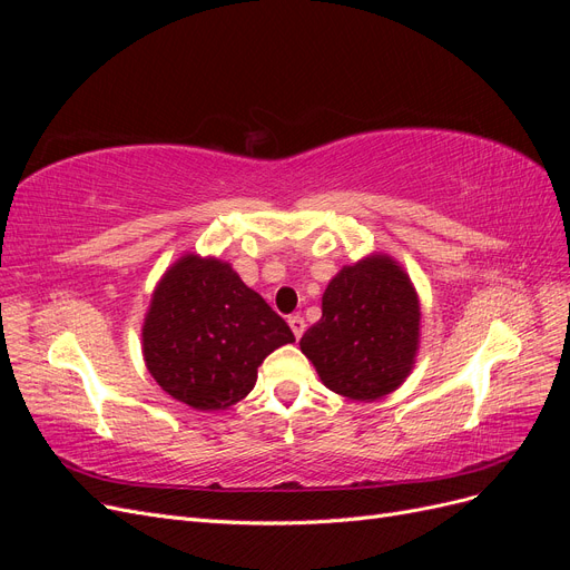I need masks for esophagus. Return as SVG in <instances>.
<instances>
[{
    "instance_id": "obj_1",
    "label": "esophagus",
    "mask_w": 570,
    "mask_h": 570,
    "mask_svg": "<svg viewBox=\"0 0 570 570\" xmlns=\"http://www.w3.org/2000/svg\"><path fill=\"white\" fill-rule=\"evenodd\" d=\"M287 323H289V327H292V333H295V337L299 340V337L304 335V331H306V323H304V318H302L299 314H295V316H289V318H287Z\"/></svg>"
}]
</instances>
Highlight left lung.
Listing matches in <instances>:
<instances>
[{"label":"left lung","mask_w":570,"mask_h":570,"mask_svg":"<svg viewBox=\"0 0 570 570\" xmlns=\"http://www.w3.org/2000/svg\"><path fill=\"white\" fill-rule=\"evenodd\" d=\"M421 308L409 275L375 254L344 266L323 292V316L299 347L333 392L381 400L404 383L419 350Z\"/></svg>","instance_id":"1"}]
</instances>
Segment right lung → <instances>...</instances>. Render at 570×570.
I'll return each mask as SVG.
<instances>
[{
    "label": "right lung",
    "instance_id": "right-lung-1",
    "mask_svg": "<svg viewBox=\"0 0 570 570\" xmlns=\"http://www.w3.org/2000/svg\"><path fill=\"white\" fill-rule=\"evenodd\" d=\"M295 342L266 299L218 258L183 256L154 289L142 352L154 381L197 411L247 396L264 358Z\"/></svg>",
    "mask_w": 570,
    "mask_h": 570
}]
</instances>
